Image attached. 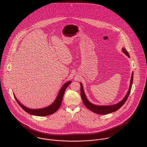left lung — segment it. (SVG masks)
<instances>
[{
	"label": "left lung",
	"instance_id": "1",
	"mask_svg": "<svg viewBox=\"0 0 147 147\" xmlns=\"http://www.w3.org/2000/svg\"><path fill=\"white\" fill-rule=\"evenodd\" d=\"M122 51L126 54V55L129 58V55L127 52V51L125 49V48H123L122 49ZM133 76H134V72H132V75H131V81H130V85H129V89L128 90V92L126 95V96L125 97V98L123 99V100H122L121 101H120L119 103L115 104V105H109V106H98V105H95L92 103H90L88 99L86 97V96L84 93V89H83V84L80 83L81 85V89H80V93H81V97L82 98L83 100V103L84 105L90 110H91L92 111L98 114H107L109 113H111L113 112L116 111L117 110H118L119 109H120L123 105L125 104V103L126 102L128 96L131 92V87H132V82H133Z\"/></svg>",
	"mask_w": 147,
	"mask_h": 147
}]
</instances>
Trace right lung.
<instances>
[{
	"label": "right lung",
	"instance_id": "add662e5",
	"mask_svg": "<svg viewBox=\"0 0 147 147\" xmlns=\"http://www.w3.org/2000/svg\"><path fill=\"white\" fill-rule=\"evenodd\" d=\"M71 83V81H69L64 84L63 86L61 88L54 102L51 105H50L47 107L42 108V109H32L28 108V107H25V106L22 105L21 103L18 100V99L16 98L14 94L13 95H14L15 100H16V101L19 104V105L21 106V108L23 110H24L28 113L32 114V115H36V116H40V117L47 116V115H51V114L54 113L59 108V107L61 106V105L62 104L64 92H65L66 88H67V86Z\"/></svg>",
	"mask_w": 147,
	"mask_h": 147
}]
</instances>
